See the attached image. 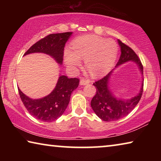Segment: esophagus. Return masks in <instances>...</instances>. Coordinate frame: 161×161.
I'll use <instances>...</instances> for the list:
<instances>
[{"instance_id":"obj_1","label":"esophagus","mask_w":161,"mask_h":161,"mask_svg":"<svg viewBox=\"0 0 161 161\" xmlns=\"http://www.w3.org/2000/svg\"><path fill=\"white\" fill-rule=\"evenodd\" d=\"M89 83V80L86 78H84L81 77V79L80 80V84L81 85H85V84H87Z\"/></svg>"}]
</instances>
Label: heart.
<instances>
[{
	"label": "heart",
	"instance_id": "heart-1",
	"mask_svg": "<svg viewBox=\"0 0 161 161\" xmlns=\"http://www.w3.org/2000/svg\"><path fill=\"white\" fill-rule=\"evenodd\" d=\"M72 52L66 50L64 59L68 66L75 67L85 60L86 69L95 76L107 72L115 62L118 46L112 40L97 35H84L72 42Z\"/></svg>",
	"mask_w": 161,
	"mask_h": 161
}]
</instances>
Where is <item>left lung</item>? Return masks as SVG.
I'll use <instances>...</instances> for the list:
<instances>
[{
	"label": "left lung",
	"instance_id": "left-lung-1",
	"mask_svg": "<svg viewBox=\"0 0 161 161\" xmlns=\"http://www.w3.org/2000/svg\"><path fill=\"white\" fill-rule=\"evenodd\" d=\"M118 42L121 47V54L116 67L126 62L132 60L137 63L143 74V64L137 54L131 48L120 40ZM111 72L93 84L96 87L97 92L92 99L91 107L95 114L105 121H116L128 115L139 102L143 91V82L139 93L132 99L127 101L116 99L108 88V81Z\"/></svg>",
	"mask_w": 161,
	"mask_h": 161
}]
</instances>
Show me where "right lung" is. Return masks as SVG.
I'll return each instance as SVG.
<instances>
[{
    "label": "right lung",
    "instance_id": "obj_1",
    "mask_svg": "<svg viewBox=\"0 0 161 161\" xmlns=\"http://www.w3.org/2000/svg\"><path fill=\"white\" fill-rule=\"evenodd\" d=\"M72 32L48 35L32 45L24 55L34 53L50 54L59 64L62 63L64 47ZM80 83L78 78H68L62 75L51 93L42 99H32L24 94L18 88L22 102L28 112L37 119L45 122H52L60 117L69 104L72 92Z\"/></svg>",
    "mask_w": 161,
    "mask_h": 161
}]
</instances>
